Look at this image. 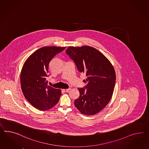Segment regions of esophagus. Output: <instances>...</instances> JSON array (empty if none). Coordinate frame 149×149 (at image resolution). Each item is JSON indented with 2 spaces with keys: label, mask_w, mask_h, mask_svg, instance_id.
<instances>
[{
  "label": "esophagus",
  "mask_w": 149,
  "mask_h": 149,
  "mask_svg": "<svg viewBox=\"0 0 149 149\" xmlns=\"http://www.w3.org/2000/svg\"><path fill=\"white\" fill-rule=\"evenodd\" d=\"M70 90H71L70 88H68V89H63V90L65 92H69Z\"/></svg>",
  "instance_id": "1"
}]
</instances>
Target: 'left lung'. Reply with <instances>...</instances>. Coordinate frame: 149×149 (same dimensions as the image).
<instances>
[{
    "mask_svg": "<svg viewBox=\"0 0 149 149\" xmlns=\"http://www.w3.org/2000/svg\"><path fill=\"white\" fill-rule=\"evenodd\" d=\"M66 52L78 70L87 77L84 82L88 84L78 88L80 95L74 100V105L82 114L95 115L112 98L116 81L114 68L102 53L91 46H69Z\"/></svg>",
    "mask_w": 149,
    "mask_h": 149,
    "instance_id": "1",
    "label": "left lung"
}]
</instances>
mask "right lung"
I'll list each match as a JSON object with an SVG mask.
<instances>
[{"label": "right lung", "mask_w": 149, "mask_h": 149, "mask_svg": "<svg viewBox=\"0 0 149 149\" xmlns=\"http://www.w3.org/2000/svg\"><path fill=\"white\" fill-rule=\"evenodd\" d=\"M65 48L42 47L31 54L23 65L20 73L22 90L27 101L39 110H49L59 100L61 90L49 86L46 77L50 61Z\"/></svg>", "instance_id": "right-lung-1"}]
</instances>
